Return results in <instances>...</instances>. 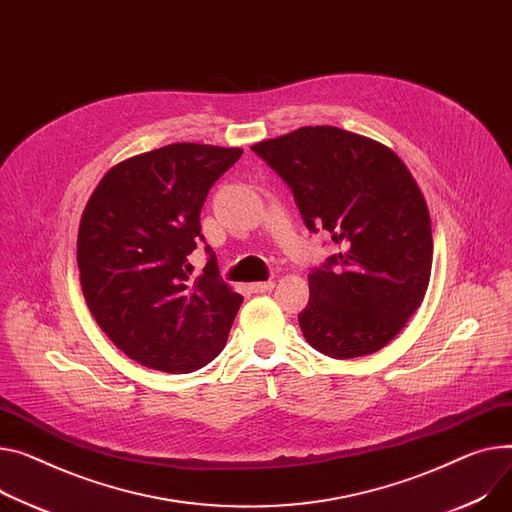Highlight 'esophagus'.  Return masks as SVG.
<instances>
[{
    "label": "esophagus",
    "mask_w": 512,
    "mask_h": 512,
    "mask_svg": "<svg viewBox=\"0 0 512 512\" xmlns=\"http://www.w3.org/2000/svg\"><path fill=\"white\" fill-rule=\"evenodd\" d=\"M274 282H253L249 288H251V292H255V294H265V292H271L274 290Z\"/></svg>",
    "instance_id": "34e87169"
}]
</instances>
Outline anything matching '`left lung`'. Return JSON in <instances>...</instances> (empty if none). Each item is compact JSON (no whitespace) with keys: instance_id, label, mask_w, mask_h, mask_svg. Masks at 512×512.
<instances>
[{"instance_id":"obj_1","label":"left lung","mask_w":512,"mask_h":512,"mask_svg":"<svg viewBox=\"0 0 512 512\" xmlns=\"http://www.w3.org/2000/svg\"><path fill=\"white\" fill-rule=\"evenodd\" d=\"M294 193L311 232L339 253L309 274L302 335L331 358L385 348L424 300L432 269L426 199L381 142L331 127H300L251 146Z\"/></svg>"}]
</instances>
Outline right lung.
Segmentation results:
<instances>
[{
  "label": "right lung",
  "instance_id": "add662e5",
  "mask_svg": "<svg viewBox=\"0 0 512 512\" xmlns=\"http://www.w3.org/2000/svg\"><path fill=\"white\" fill-rule=\"evenodd\" d=\"M241 148L170 144L115 164L90 195L78 230L80 284L111 342L142 366L179 374L226 346L243 296L216 255L193 278L189 255L212 185Z\"/></svg>",
  "mask_w": 512,
  "mask_h": 512
}]
</instances>
